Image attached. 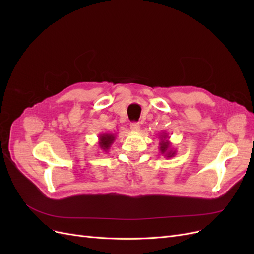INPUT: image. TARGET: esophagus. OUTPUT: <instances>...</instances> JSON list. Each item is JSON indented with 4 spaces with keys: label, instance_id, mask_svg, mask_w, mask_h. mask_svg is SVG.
<instances>
[{
    "label": "esophagus",
    "instance_id": "34e87169",
    "mask_svg": "<svg viewBox=\"0 0 254 254\" xmlns=\"http://www.w3.org/2000/svg\"><path fill=\"white\" fill-rule=\"evenodd\" d=\"M130 129H131V131H133V132H139L140 131V124L139 123H131V124H130Z\"/></svg>",
    "mask_w": 254,
    "mask_h": 254
}]
</instances>
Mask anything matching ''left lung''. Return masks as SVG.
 <instances>
[{"label":"left lung","mask_w":254,"mask_h":254,"mask_svg":"<svg viewBox=\"0 0 254 254\" xmlns=\"http://www.w3.org/2000/svg\"><path fill=\"white\" fill-rule=\"evenodd\" d=\"M160 139V151L162 155H164L165 157L167 158H172L176 155V150H173V148H171V142L168 141V137L167 133L166 132H162L161 133V135L159 136Z\"/></svg>","instance_id":"1"}]
</instances>
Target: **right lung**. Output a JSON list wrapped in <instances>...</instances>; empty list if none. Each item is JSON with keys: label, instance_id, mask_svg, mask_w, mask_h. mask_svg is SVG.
I'll list each match as a JSON object with an SVG mask.
<instances>
[{"label": "right lung", "instance_id": "add662e5", "mask_svg": "<svg viewBox=\"0 0 254 254\" xmlns=\"http://www.w3.org/2000/svg\"><path fill=\"white\" fill-rule=\"evenodd\" d=\"M115 140V134L112 133H102L98 136V145L101 149H103L105 152L109 150L111 145L113 144Z\"/></svg>", "mask_w": 254, "mask_h": 254}]
</instances>
